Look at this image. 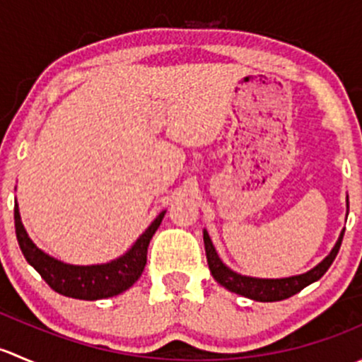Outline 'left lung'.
<instances>
[{"mask_svg": "<svg viewBox=\"0 0 362 362\" xmlns=\"http://www.w3.org/2000/svg\"><path fill=\"white\" fill-rule=\"evenodd\" d=\"M346 208H349V199H346ZM343 233H345V229H343L341 235H339L337 245L333 247V250L329 252V255H327L322 262H319L315 268L303 273V275L287 276V279H255V276L240 275V273L229 269L228 266L221 261V257H218L217 252H215L214 243H211L206 231H203V240L204 250H206L208 268H210L214 279L217 280L222 287H226V289L231 291V293L254 299V301L272 303L291 298V296L298 294L299 291H303L306 286H310V284L317 282V280L329 269V266L333 264L339 247H341Z\"/></svg>", "mask_w": 362, "mask_h": 362, "instance_id": "left-lung-1", "label": "left lung"}]
</instances>
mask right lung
I'll return each mask as SVG.
<instances>
[{"label":"right lung","mask_w":362,"mask_h":362,"mask_svg":"<svg viewBox=\"0 0 362 362\" xmlns=\"http://www.w3.org/2000/svg\"><path fill=\"white\" fill-rule=\"evenodd\" d=\"M164 214L166 211H160L154 222L145 229V233H141L134 245L120 257L105 262V264L75 266L57 261L56 257L40 250L29 238L23 222H21L19 204L16 203V208H13L17 242H19L25 261L42 275V279L56 293L68 296V298L86 299V301L112 298V296L124 293L140 279L145 264H147L148 243H151L154 233L158 231Z\"/></svg>","instance_id":"add662e5"}]
</instances>
